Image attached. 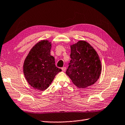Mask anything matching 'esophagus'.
Segmentation results:
<instances>
[{
	"label": "esophagus",
	"mask_w": 125,
	"mask_h": 125,
	"mask_svg": "<svg viewBox=\"0 0 125 125\" xmlns=\"http://www.w3.org/2000/svg\"><path fill=\"white\" fill-rule=\"evenodd\" d=\"M62 71L65 72V71H66V67H63L62 68Z\"/></svg>",
	"instance_id": "esophagus-1"
}]
</instances>
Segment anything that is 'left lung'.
<instances>
[{
  "instance_id": "left-lung-1",
  "label": "left lung",
  "mask_w": 125,
  "mask_h": 125,
  "mask_svg": "<svg viewBox=\"0 0 125 125\" xmlns=\"http://www.w3.org/2000/svg\"><path fill=\"white\" fill-rule=\"evenodd\" d=\"M71 60L66 72L79 88H86L98 81L101 72L99 56L91 45L80 41L71 46Z\"/></svg>"
}]
</instances>
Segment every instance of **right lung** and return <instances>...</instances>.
Returning a JSON list of instances; mask_svg holds the SVG:
<instances>
[{"label":"right lung","mask_w":125,"mask_h":125,"mask_svg":"<svg viewBox=\"0 0 125 125\" xmlns=\"http://www.w3.org/2000/svg\"><path fill=\"white\" fill-rule=\"evenodd\" d=\"M51 44L47 40L36 43L24 61L23 72L28 83L35 89L43 91L49 86L62 69L57 67L51 56Z\"/></svg>","instance_id":"obj_1"}]
</instances>
